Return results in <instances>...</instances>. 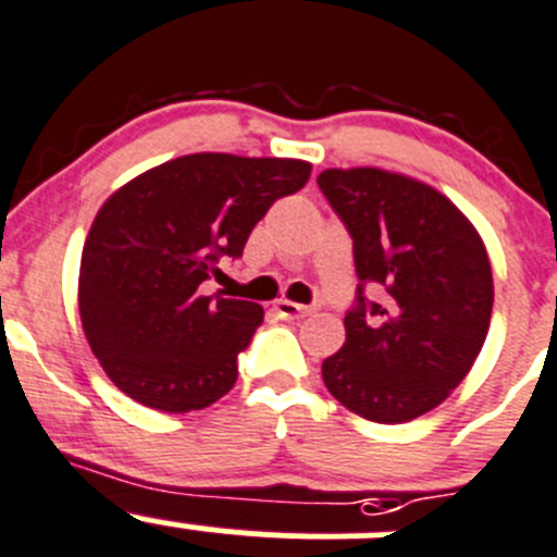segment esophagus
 <instances>
[{
    "label": "esophagus",
    "mask_w": 557,
    "mask_h": 557,
    "mask_svg": "<svg viewBox=\"0 0 557 557\" xmlns=\"http://www.w3.org/2000/svg\"><path fill=\"white\" fill-rule=\"evenodd\" d=\"M312 310H315V307L296 305V301H288V299L274 301V312H277L280 318H305V315H310Z\"/></svg>",
    "instance_id": "34e87169"
}]
</instances>
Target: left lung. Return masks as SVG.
Segmentation results:
<instances>
[{
  "label": "left lung",
  "instance_id": "obj_1",
  "mask_svg": "<svg viewBox=\"0 0 557 557\" xmlns=\"http://www.w3.org/2000/svg\"><path fill=\"white\" fill-rule=\"evenodd\" d=\"M318 187L354 239L359 274L323 383L370 422H410L444 403L482 350L493 315L487 247L444 193L410 176L326 169ZM367 282L387 288L381 306L363 299Z\"/></svg>",
  "mask_w": 557,
  "mask_h": 557
}]
</instances>
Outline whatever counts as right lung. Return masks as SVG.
<instances>
[{
  "mask_svg": "<svg viewBox=\"0 0 557 557\" xmlns=\"http://www.w3.org/2000/svg\"><path fill=\"white\" fill-rule=\"evenodd\" d=\"M312 165L198 152L119 187L81 252L78 310L91 354L135 403L187 413L234 388L236 356L263 321L256 301L203 296L220 258H239L277 198Z\"/></svg>",
  "mask_w": 557,
  "mask_h": 557,
  "instance_id": "1",
  "label": "right lung"
}]
</instances>
